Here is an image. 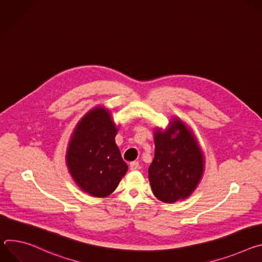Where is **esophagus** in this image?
<instances>
[{
  "instance_id": "esophagus-1",
  "label": "esophagus",
  "mask_w": 262,
  "mask_h": 262,
  "mask_svg": "<svg viewBox=\"0 0 262 262\" xmlns=\"http://www.w3.org/2000/svg\"><path fill=\"white\" fill-rule=\"evenodd\" d=\"M129 168H130V170H132V171L138 170V169L140 168V166H139V162H133V163H130Z\"/></svg>"
}]
</instances>
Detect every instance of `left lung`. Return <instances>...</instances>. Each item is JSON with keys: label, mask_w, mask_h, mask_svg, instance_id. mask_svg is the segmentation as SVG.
Returning a JSON list of instances; mask_svg holds the SVG:
<instances>
[{"label": "left lung", "mask_w": 262, "mask_h": 262, "mask_svg": "<svg viewBox=\"0 0 262 262\" xmlns=\"http://www.w3.org/2000/svg\"><path fill=\"white\" fill-rule=\"evenodd\" d=\"M155 159L148 176L155 196L174 203L188 198L197 188L204 170V157L193 132L179 118L163 130L156 128Z\"/></svg>", "instance_id": "obj_1"}]
</instances>
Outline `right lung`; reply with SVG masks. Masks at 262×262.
I'll return each instance as SVG.
<instances>
[{
    "mask_svg": "<svg viewBox=\"0 0 262 262\" xmlns=\"http://www.w3.org/2000/svg\"><path fill=\"white\" fill-rule=\"evenodd\" d=\"M117 132L108 110L95 106L70 137L68 171L79 188L93 197L104 198L113 193L128 169L115 143Z\"/></svg>",
    "mask_w": 262,
    "mask_h": 262,
    "instance_id": "1",
    "label": "right lung"
}]
</instances>
